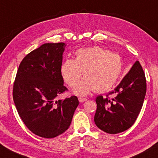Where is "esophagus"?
Returning a JSON list of instances; mask_svg holds the SVG:
<instances>
[{
    "instance_id": "obj_1",
    "label": "esophagus",
    "mask_w": 158,
    "mask_h": 158,
    "mask_svg": "<svg viewBox=\"0 0 158 158\" xmlns=\"http://www.w3.org/2000/svg\"><path fill=\"white\" fill-rule=\"evenodd\" d=\"M78 100L80 102H85L87 100V99L84 98H78Z\"/></svg>"
}]
</instances>
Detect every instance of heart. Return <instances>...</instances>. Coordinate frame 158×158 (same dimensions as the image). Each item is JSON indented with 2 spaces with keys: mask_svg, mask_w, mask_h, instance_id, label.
<instances>
[{
  "mask_svg": "<svg viewBox=\"0 0 158 158\" xmlns=\"http://www.w3.org/2000/svg\"><path fill=\"white\" fill-rule=\"evenodd\" d=\"M119 55L109 52L99 47L80 48L76 52V60L67 59L60 72L64 81L70 87L76 86L83 71L85 77L77 85L74 93L86 95L96 89H110L117 81L122 70Z\"/></svg>",
  "mask_w": 158,
  "mask_h": 158,
  "instance_id": "b5f03b06",
  "label": "heart"
}]
</instances>
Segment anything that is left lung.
Instances as JSON below:
<instances>
[{
    "mask_svg": "<svg viewBox=\"0 0 158 158\" xmlns=\"http://www.w3.org/2000/svg\"><path fill=\"white\" fill-rule=\"evenodd\" d=\"M145 93V73L137 60L118 85L106 94V98L99 95L96 98L98 107L94 120L97 127L111 134L131 127L141 110Z\"/></svg>",
    "mask_w": 158,
    "mask_h": 158,
    "instance_id": "1",
    "label": "left lung"
}]
</instances>
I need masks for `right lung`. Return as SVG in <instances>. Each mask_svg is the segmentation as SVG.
I'll return each instance as SVG.
<instances>
[{
  "instance_id": "add662e5",
  "label": "right lung",
  "mask_w": 158,
  "mask_h": 158,
  "mask_svg": "<svg viewBox=\"0 0 158 158\" xmlns=\"http://www.w3.org/2000/svg\"><path fill=\"white\" fill-rule=\"evenodd\" d=\"M64 43H47L22 60L14 82L13 96L19 116L33 133L45 138L56 137L71 123L79 104L76 96L56 98L68 89L60 69Z\"/></svg>"
}]
</instances>
